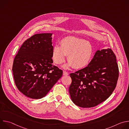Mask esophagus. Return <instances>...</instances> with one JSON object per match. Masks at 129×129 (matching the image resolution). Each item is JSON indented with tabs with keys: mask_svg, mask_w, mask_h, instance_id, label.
<instances>
[{
	"mask_svg": "<svg viewBox=\"0 0 129 129\" xmlns=\"http://www.w3.org/2000/svg\"><path fill=\"white\" fill-rule=\"evenodd\" d=\"M68 75H69V73L67 72H66L65 71H63V75L64 76H67Z\"/></svg>",
	"mask_w": 129,
	"mask_h": 129,
	"instance_id": "1",
	"label": "esophagus"
}]
</instances>
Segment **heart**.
Listing matches in <instances>:
<instances>
[{
	"label": "heart",
	"mask_w": 129,
	"mask_h": 129,
	"mask_svg": "<svg viewBox=\"0 0 129 129\" xmlns=\"http://www.w3.org/2000/svg\"><path fill=\"white\" fill-rule=\"evenodd\" d=\"M61 46L56 44L53 46L52 59L57 65L64 63L66 56H68L69 62L64 66L68 68L73 67L76 69L85 67L90 62L93 53V48L86 40L74 37H67L61 40Z\"/></svg>",
	"instance_id": "b5f03b06"
}]
</instances>
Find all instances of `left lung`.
Wrapping results in <instances>:
<instances>
[{
    "label": "left lung",
    "instance_id": "1",
    "mask_svg": "<svg viewBox=\"0 0 129 129\" xmlns=\"http://www.w3.org/2000/svg\"><path fill=\"white\" fill-rule=\"evenodd\" d=\"M72 101L82 108L95 107L114 90L119 76L115 54L111 48L98 50L88 66L70 74Z\"/></svg>",
    "mask_w": 129,
    "mask_h": 129
}]
</instances>
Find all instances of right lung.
Wrapping results in <instances>:
<instances>
[{"label":"right lung","instance_id":"add662e5","mask_svg":"<svg viewBox=\"0 0 129 129\" xmlns=\"http://www.w3.org/2000/svg\"><path fill=\"white\" fill-rule=\"evenodd\" d=\"M51 33L35 34L25 41L14 58L12 71L18 89L33 99L44 97L62 77L52 64Z\"/></svg>","mask_w":129,"mask_h":129}]
</instances>
